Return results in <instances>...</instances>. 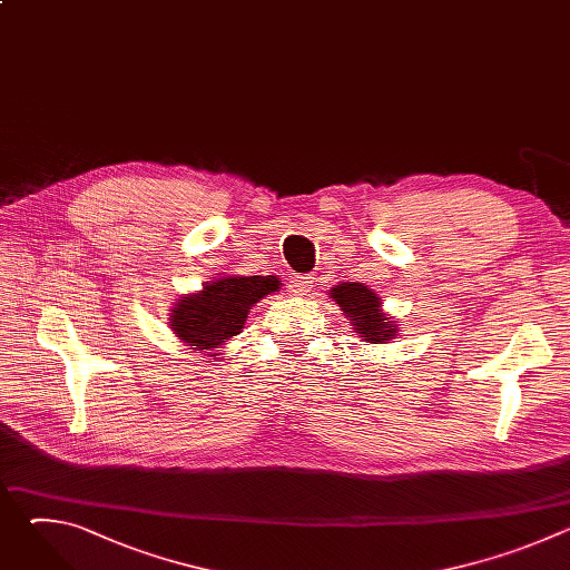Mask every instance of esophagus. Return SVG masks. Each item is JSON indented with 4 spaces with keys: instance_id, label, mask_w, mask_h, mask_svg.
<instances>
[{
    "instance_id": "1",
    "label": "esophagus",
    "mask_w": 570,
    "mask_h": 570,
    "mask_svg": "<svg viewBox=\"0 0 570 570\" xmlns=\"http://www.w3.org/2000/svg\"><path fill=\"white\" fill-rule=\"evenodd\" d=\"M313 286V277L311 275H295L291 282H288V293L293 295H306Z\"/></svg>"
}]
</instances>
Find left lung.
Here are the masks:
<instances>
[{"instance_id":"1","label":"left lung","mask_w":570,"mask_h":570,"mask_svg":"<svg viewBox=\"0 0 570 570\" xmlns=\"http://www.w3.org/2000/svg\"><path fill=\"white\" fill-rule=\"evenodd\" d=\"M332 297L363 341L383 343L396 336L392 324L385 322V313H381V297H376L367 286L345 282L332 291Z\"/></svg>"}]
</instances>
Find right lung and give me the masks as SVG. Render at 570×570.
Returning a JSON list of instances; mask_svg holds the SVG:
<instances>
[{
	"mask_svg": "<svg viewBox=\"0 0 570 570\" xmlns=\"http://www.w3.org/2000/svg\"><path fill=\"white\" fill-rule=\"evenodd\" d=\"M279 288L277 277H223L205 284L198 295L180 299L171 330L194 350H212L243 330L248 308Z\"/></svg>",
	"mask_w": 570,
	"mask_h": 570,
	"instance_id": "add662e5",
	"label": "right lung"
}]
</instances>
